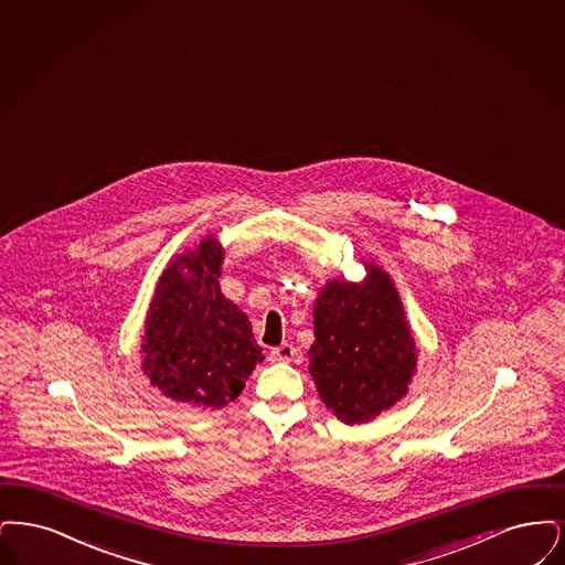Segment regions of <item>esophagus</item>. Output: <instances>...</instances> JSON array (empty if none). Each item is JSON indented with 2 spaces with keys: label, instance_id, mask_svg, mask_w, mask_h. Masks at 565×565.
Masks as SVG:
<instances>
[{
  "label": "esophagus",
  "instance_id": "34e87169",
  "mask_svg": "<svg viewBox=\"0 0 565 565\" xmlns=\"http://www.w3.org/2000/svg\"><path fill=\"white\" fill-rule=\"evenodd\" d=\"M271 361H280V363H291L295 359V348L291 344H280L278 348L270 350Z\"/></svg>",
  "mask_w": 565,
  "mask_h": 565
}]
</instances>
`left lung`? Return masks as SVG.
<instances>
[{
    "label": "left lung",
    "instance_id": "obj_1",
    "mask_svg": "<svg viewBox=\"0 0 565 565\" xmlns=\"http://www.w3.org/2000/svg\"><path fill=\"white\" fill-rule=\"evenodd\" d=\"M310 373L322 403L345 424L388 409L412 382L416 344L386 271L363 285L331 280L315 306Z\"/></svg>",
    "mask_w": 565,
    "mask_h": 565
}]
</instances>
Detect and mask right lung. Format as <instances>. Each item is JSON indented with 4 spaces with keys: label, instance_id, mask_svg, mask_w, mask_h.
I'll return each instance as SVG.
<instances>
[{
    "label": "right lung",
    "instance_id": "1",
    "mask_svg": "<svg viewBox=\"0 0 565 565\" xmlns=\"http://www.w3.org/2000/svg\"><path fill=\"white\" fill-rule=\"evenodd\" d=\"M220 245L206 238L164 270L143 338V371L174 401L220 409L264 361L250 320L220 291Z\"/></svg>",
    "mask_w": 565,
    "mask_h": 565
}]
</instances>
